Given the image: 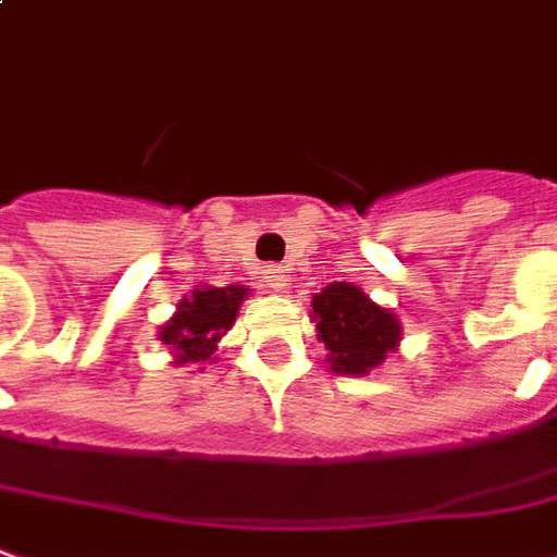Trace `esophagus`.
<instances>
[{"label": "esophagus", "instance_id": "1", "mask_svg": "<svg viewBox=\"0 0 557 557\" xmlns=\"http://www.w3.org/2000/svg\"><path fill=\"white\" fill-rule=\"evenodd\" d=\"M265 286L274 292H283L289 286V271L283 265H271L265 268Z\"/></svg>", "mask_w": 557, "mask_h": 557}]
</instances>
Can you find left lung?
Returning a JSON list of instances; mask_svg holds the SVG:
<instances>
[{
	"label": "left lung",
	"mask_w": 557,
	"mask_h": 557,
	"mask_svg": "<svg viewBox=\"0 0 557 557\" xmlns=\"http://www.w3.org/2000/svg\"><path fill=\"white\" fill-rule=\"evenodd\" d=\"M317 337L325 344L334 373L344 376H364L376 371L383 361L398 352L400 319L395 310L376 305L371 295H364L352 283H332L313 295Z\"/></svg>",
	"instance_id": "left-lung-1"
}]
</instances>
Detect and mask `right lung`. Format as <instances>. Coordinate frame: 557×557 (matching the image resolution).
Listing matches in <instances>:
<instances>
[{"mask_svg": "<svg viewBox=\"0 0 557 557\" xmlns=\"http://www.w3.org/2000/svg\"><path fill=\"white\" fill-rule=\"evenodd\" d=\"M244 298H250V289L232 283V286H196L177 301V310L171 313L165 325H159V341L169 346L174 368H198L213 364L216 344L223 334L235 325Z\"/></svg>", "mask_w": 557, "mask_h": 557, "instance_id": "1", "label": "right lung"}]
</instances>
